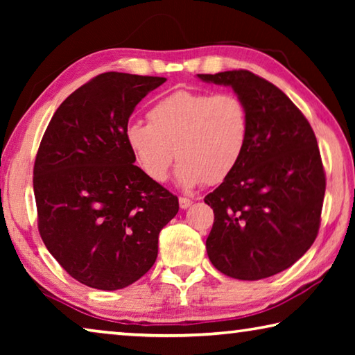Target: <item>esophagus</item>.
I'll list each match as a JSON object with an SVG mask.
<instances>
[{
	"label": "esophagus",
	"mask_w": 355,
	"mask_h": 355,
	"mask_svg": "<svg viewBox=\"0 0 355 355\" xmlns=\"http://www.w3.org/2000/svg\"><path fill=\"white\" fill-rule=\"evenodd\" d=\"M192 205V200L188 199V197H180V208L186 209Z\"/></svg>",
	"instance_id": "esophagus-1"
}]
</instances>
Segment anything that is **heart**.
I'll return each mask as SVG.
<instances>
[{
    "label": "heart",
    "instance_id": "obj_1",
    "mask_svg": "<svg viewBox=\"0 0 355 355\" xmlns=\"http://www.w3.org/2000/svg\"><path fill=\"white\" fill-rule=\"evenodd\" d=\"M147 120L125 131L137 166L152 182L164 183L177 156L186 188L227 180L243 158L250 130L248 106L236 94L172 92L150 107Z\"/></svg>",
    "mask_w": 355,
    "mask_h": 355
}]
</instances>
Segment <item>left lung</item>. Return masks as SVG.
Listing matches in <instances>:
<instances>
[{"instance_id":"obj_1","label":"left lung","mask_w":355,"mask_h":355,"mask_svg":"<svg viewBox=\"0 0 355 355\" xmlns=\"http://www.w3.org/2000/svg\"><path fill=\"white\" fill-rule=\"evenodd\" d=\"M197 76L232 86L250 123L236 169L205 197L214 211L208 258L228 277H271L296 263L320 232L326 172L316 136L299 107L264 78L249 70Z\"/></svg>"}]
</instances>
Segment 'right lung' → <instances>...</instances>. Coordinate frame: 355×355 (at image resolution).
Instances as JSON below:
<instances>
[{"label":"right lung","mask_w":355,"mask_h":355,"mask_svg":"<svg viewBox=\"0 0 355 355\" xmlns=\"http://www.w3.org/2000/svg\"><path fill=\"white\" fill-rule=\"evenodd\" d=\"M164 81L95 76L62 101L42 137L33 177L39 233L83 285L114 291L139 280L178 213V197L135 166L125 139L136 105Z\"/></svg>","instance_id":"1"}]
</instances>
